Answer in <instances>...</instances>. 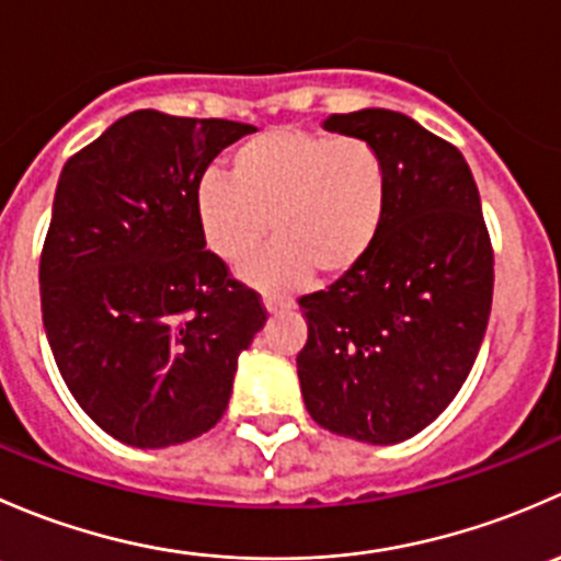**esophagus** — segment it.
Returning a JSON list of instances; mask_svg holds the SVG:
<instances>
[{
    "mask_svg": "<svg viewBox=\"0 0 561 561\" xmlns=\"http://www.w3.org/2000/svg\"><path fill=\"white\" fill-rule=\"evenodd\" d=\"M263 307L268 309L271 314H276V312H287V309H293V301L290 298H282V296H263Z\"/></svg>",
    "mask_w": 561,
    "mask_h": 561,
    "instance_id": "obj_1",
    "label": "esophagus"
}]
</instances>
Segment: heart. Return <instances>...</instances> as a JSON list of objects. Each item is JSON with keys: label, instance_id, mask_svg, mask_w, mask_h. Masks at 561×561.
<instances>
[{"label": "heart", "instance_id": "heart-1", "mask_svg": "<svg viewBox=\"0 0 561 561\" xmlns=\"http://www.w3.org/2000/svg\"><path fill=\"white\" fill-rule=\"evenodd\" d=\"M388 195V168L369 140L274 129L236 151L230 175L197 181L195 214L208 249L230 265L257 254L271 222L276 244L249 279L296 285L309 271L339 279L358 268L377 244Z\"/></svg>", "mask_w": 561, "mask_h": 561}]
</instances>
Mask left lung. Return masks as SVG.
Wrapping results in <instances>:
<instances>
[{"instance_id":"8db88e82","label":"left lung","mask_w":561,"mask_h":561,"mask_svg":"<svg viewBox=\"0 0 561 561\" xmlns=\"http://www.w3.org/2000/svg\"><path fill=\"white\" fill-rule=\"evenodd\" d=\"M328 133L369 140L388 168V211L364 263L304 296L298 380L339 437L396 445L461 390L485 336L494 252L461 151L386 107L333 113Z\"/></svg>"}]
</instances>
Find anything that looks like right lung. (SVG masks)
Instances as JSON below:
<instances>
[{
  "instance_id": "1",
  "label": "right lung",
  "mask_w": 561,
  "mask_h": 561,
  "mask_svg": "<svg viewBox=\"0 0 561 561\" xmlns=\"http://www.w3.org/2000/svg\"><path fill=\"white\" fill-rule=\"evenodd\" d=\"M249 133L135 111L61 168L39 254L45 336L81 410L118 443L168 448L217 426L265 325L195 214L197 181Z\"/></svg>"
}]
</instances>
